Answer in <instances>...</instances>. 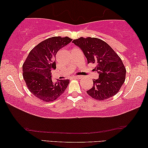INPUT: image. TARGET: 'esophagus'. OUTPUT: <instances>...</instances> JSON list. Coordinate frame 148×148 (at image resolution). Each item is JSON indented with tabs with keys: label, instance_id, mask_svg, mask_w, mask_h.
I'll use <instances>...</instances> for the list:
<instances>
[{
	"label": "esophagus",
	"instance_id": "esophagus-1",
	"mask_svg": "<svg viewBox=\"0 0 148 148\" xmlns=\"http://www.w3.org/2000/svg\"><path fill=\"white\" fill-rule=\"evenodd\" d=\"M81 75H75V76H73V78L74 79H81Z\"/></svg>",
	"mask_w": 148,
	"mask_h": 148
}]
</instances>
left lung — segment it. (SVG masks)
I'll return each instance as SVG.
<instances>
[{
	"label": "left lung",
	"instance_id": "obj_1",
	"mask_svg": "<svg viewBox=\"0 0 148 148\" xmlns=\"http://www.w3.org/2000/svg\"><path fill=\"white\" fill-rule=\"evenodd\" d=\"M73 42L81 48L88 64L96 65L99 74L87 94L97 100H103L117 94L125 81L126 68L122 60L105 41L97 38L81 37Z\"/></svg>",
	"mask_w": 148,
	"mask_h": 148
}]
</instances>
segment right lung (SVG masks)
<instances>
[{"label": "right lung", "instance_id": "add662e5", "mask_svg": "<svg viewBox=\"0 0 148 148\" xmlns=\"http://www.w3.org/2000/svg\"><path fill=\"white\" fill-rule=\"evenodd\" d=\"M67 37H53L42 41L31 50L23 65V77L29 90L45 101H52L64 92L69 79L54 83L51 71L56 68L58 50L71 42Z\"/></svg>", "mask_w": 148, "mask_h": 148}]
</instances>
